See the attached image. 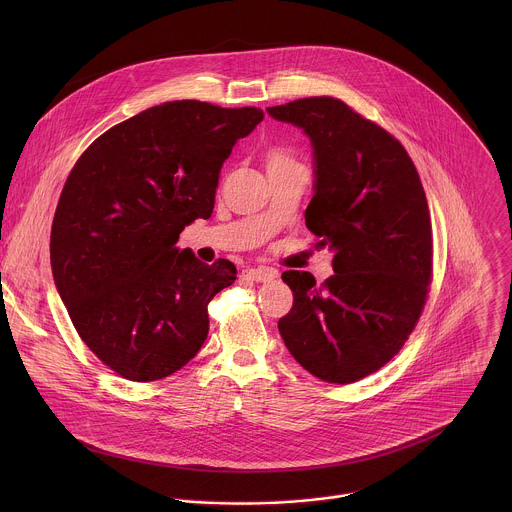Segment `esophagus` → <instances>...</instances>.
Here are the masks:
<instances>
[{"instance_id": "34e87169", "label": "esophagus", "mask_w": 512, "mask_h": 512, "mask_svg": "<svg viewBox=\"0 0 512 512\" xmlns=\"http://www.w3.org/2000/svg\"><path fill=\"white\" fill-rule=\"evenodd\" d=\"M244 276L252 282H270L274 278H278V270L274 268H266V266H260V268H248L244 272Z\"/></svg>"}]
</instances>
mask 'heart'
<instances>
[{"label":"heart","instance_id":"heart-1","mask_svg":"<svg viewBox=\"0 0 512 512\" xmlns=\"http://www.w3.org/2000/svg\"><path fill=\"white\" fill-rule=\"evenodd\" d=\"M270 161H293V159L292 155L286 153V151H276V153L270 157Z\"/></svg>","mask_w":512,"mask_h":512}]
</instances>
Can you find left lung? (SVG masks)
Returning a JSON list of instances; mask_svg holds the SVG:
<instances>
[{"label": "left lung", "instance_id": "8db88e82", "mask_svg": "<svg viewBox=\"0 0 512 512\" xmlns=\"http://www.w3.org/2000/svg\"><path fill=\"white\" fill-rule=\"evenodd\" d=\"M313 147V199L305 224L335 252L321 286L309 272L282 280L293 292L278 321L293 359L313 376L351 384L406 343L432 282V222L420 175L402 144L331 96L268 108Z\"/></svg>", "mask_w": 512, "mask_h": 512}]
</instances>
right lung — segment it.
<instances>
[{
    "instance_id": "1",
    "label": "right lung",
    "mask_w": 512,
    "mask_h": 512,
    "mask_svg": "<svg viewBox=\"0 0 512 512\" xmlns=\"http://www.w3.org/2000/svg\"><path fill=\"white\" fill-rule=\"evenodd\" d=\"M264 112L173 100L116 124L78 157L51 230L55 286L86 347L134 382L187 365L209 301L234 284L224 258L175 244L215 209L222 163Z\"/></svg>"
}]
</instances>
